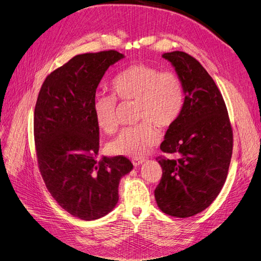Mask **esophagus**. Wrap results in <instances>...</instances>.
I'll list each match as a JSON object with an SVG mask.
<instances>
[{
    "mask_svg": "<svg viewBox=\"0 0 261 261\" xmlns=\"http://www.w3.org/2000/svg\"><path fill=\"white\" fill-rule=\"evenodd\" d=\"M132 162L134 165H135V167H139L140 164H143L145 162V159H139V158H136V159H133Z\"/></svg>",
    "mask_w": 261,
    "mask_h": 261,
    "instance_id": "obj_1",
    "label": "esophagus"
}]
</instances>
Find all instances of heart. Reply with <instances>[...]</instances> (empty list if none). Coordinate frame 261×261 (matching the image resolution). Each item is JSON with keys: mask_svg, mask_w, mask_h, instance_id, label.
Here are the masks:
<instances>
[{"mask_svg": "<svg viewBox=\"0 0 261 261\" xmlns=\"http://www.w3.org/2000/svg\"><path fill=\"white\" fill-rule=\"evenodd\" d=\"M122 102H136V116L141 123L123 129L109 145L113 154L140 158L160 139V127L174 124L185 103L184 84L175 72L147 64H134L118 73L111 84ZM117 103L113 94H97L92 112L98 127L106 133L117 129Z\"/></svg>", "mask_w": 261, "mask_h": 261, "instance_id": "obj_1", "label": "heart"}]
</instances>
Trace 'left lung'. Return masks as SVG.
<instances>
[{"mask_svg": "<svg viewBox=\"0 0 261 261\" xmlns=\"http://www.w3.org/2000/svg\"><path fill=\"white\" fill-rule=\"evenodd\" d=\"M184 84L185 103L160 146L178 153L176 160L156 158L162 177L154 189L165 215L193 217L208 208L222 189L230 167L233 132L222 94L200 63L191 55L164 53Z\"/></svg>", "mask_w": 261, "mask_h": 261, "instance_id": "8db88e82", "label": "left lung"}]
</instances>
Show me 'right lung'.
<instances>
[{
    "label": "right lung",
    "instance_id": "obj_1",
    "mask_svg": "<svg viewBox=\"0 0 261 261\" xmlns=\"http://www.w3.org/2000/svg\"><path fill=\"white\" fill-rule=\"evenodd\" d=\"M124 58L114 50L76 55L45 78L37 99L34 134L39 170L60 206L85 221L113 210L120 180L133 170L123 155L96 159L99 127L92 101L107 69Z\"/></svg>",
    "mask_w": 261,
    "mask_h": 261
}]
</instances>
